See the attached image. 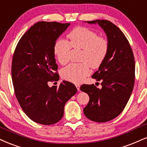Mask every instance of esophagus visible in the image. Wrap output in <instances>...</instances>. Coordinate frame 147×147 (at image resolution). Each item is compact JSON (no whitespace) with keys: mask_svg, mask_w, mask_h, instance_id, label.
Returning a JSON list of instances; mask_svg holds the SVG:
<instances>
[{"mask_svg":"<svg viewBox=\"0 0 147 147\" xmlns=\"http://www.w3.org/2000/svg\"><path fill=\"white\" fill-rule=\"evenodd\" d=\"M75 86H76V88H77V90H78V91H80V85H79V84H76Z\"/></svg>","mask_w":147,"mask_h":147,"instance_id":"obj_1","label":"esophagus"}]
</instances>
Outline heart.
Masks as SVG:
<instances>
[{"label": "heart", "mask_w": 147, "mask_h": 147, "mask_svg": "<svg viewBox=\"0 0 147 147\" xmlns=\"http://www.w3.org/2000/svg\"><path fill=\"white\" fill-rule=\"evenodd\" d=\"M69 42L59 39L55 42L53 52L58 62L65 64L69 60L70 49H81L80 63H70L61 70L65 80L79 84L90 74V66L96 68L102 64L109 51V42L97 33L86 27H77L68 35Z\"/></svg>", "instance_id": "b5f03b06"}]
</instances>
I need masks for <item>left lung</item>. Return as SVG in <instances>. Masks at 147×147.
I'll use <instances>...</instances> for the list:
<instances>
[{
    "label": "left lung",
    "instance_id": "1",
    "mask_svg": "<svg viewBox=\"0 0 147 147\" xmlns=\"http://www.w3.org/2000/svg\"><path fill=\"white\" fill-rule=\"evenodd\" d=\"M86 22L98 23L104 30L109 42V51L92 77L102 81L101 89L94 84L81 86V90L90 97L84 112L91 121L105 123L117 117L129 99L135 81V60L129 41L118 26L106 20Z\"/></svg>",
    "mask_w": 147,
    "mask_h": 147
}]
</instances>
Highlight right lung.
<instances>
[{
    "mask_svg": "<svg viewBox=\"0 0 147 147\" xmlns=\"http://www.w3.org/2000/svg\"><path fill=\"white\" fill-rule=\"evenodd\" d=\"M70 24L35 23L22 35L14 51L11 76L16 96L26 116L39 124L59 122L66 102L77 92L68 81H63L59 87L48 85L59 80L53 47Z\"/></svg>",
    "mask_w": 147,
    "mask_h": 147,
    "instance_id": "add662e5",
    "label": "right lung"
}]
</instances>
